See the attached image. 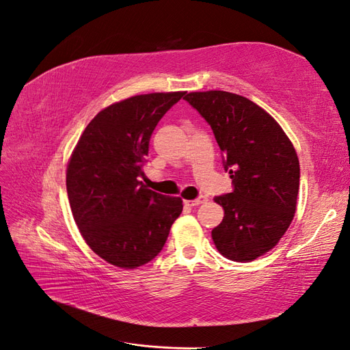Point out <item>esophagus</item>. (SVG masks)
I'll return each mask as SVG.
<instances>
[{
    "label": "esophagus",
    "mask_w": 350,
    "mask_h": 350,
    "mask_svg": "<svg viewBox=\"0 0 350 350\" xmlns=\"http://www.w3.org/2000/svg\"><path fill=\"white\" fill-rule=\"evenodd\" d=\"M206 200H208L206 196H200V198L193 199V200H184V204L189 205V206H198V205H200V204H205Z\"/></svg>",
    "instance_id": "esophagus-1"
}]
</instances>
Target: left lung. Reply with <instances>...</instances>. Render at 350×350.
<instances>
[{"mask_svg":"<svg viewBox=\"0 0 350 350\" xmlns=\"http://www.w3.org/2000/svg\"><path fill=\"white\" fill-rule=\"evenodd\" d=\"M213 129L234 190L214 200L224 217L213 241L224 258L250 262L265 254L293 220L299 161L289 137L268 112L226 91L184 97Z\"/></svg>","mask_w":350,"mask_h":350,"instance_id":"1","label":"left lung"}]
</instances>
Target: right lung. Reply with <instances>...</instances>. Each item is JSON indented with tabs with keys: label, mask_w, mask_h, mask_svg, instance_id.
<instances>
[{
	"label": "right lung",
	"mask_w": 350,
	"mask_h": 350,
	"mask_svg": "<svg viewBox=\"0 0 350 350\" xmlns=\"http://www.w3.org/2000/svg\"><path fill=\"white\" fill-rule=\"evenodd\" d=\"M185 92H152L107 106L83 130L67 166L75 221L91 250L115 267L133 269L157 256L183 211L180 198L146 189L150 139Z\"/></svg>",
	"instance_id": "obj_1"
}]
</instances>
